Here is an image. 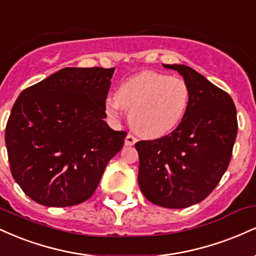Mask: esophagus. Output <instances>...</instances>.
I'll list each match as a JSON object with an SVG mask.
<instances>
[{
  "label": "esophagus",
  "mask_w": 256,
  "mask_h": 256,
  "mask_svg": "<svg viewBox=\"0 0 256 256\" xmlns=\"http://www.w3.org/2000/svg\"><path fill=\"white\" fill-rule=\"evenodd\" d=\"M136 142H137V138L132 136V134H128L125 138V146H134Z\"/></svg>",
  "instance_id": "esophagus-1"
}]
</instances>
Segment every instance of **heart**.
<instances>
[{
    "label": "heart",
    "mask_w": 256,
    "mask_h": 256,
    "mask_svg": "<svg viewBox=\"0 0 256 256\" xmlns=\"http://www.w3.org/2000/svg\"><path fill=\"white\" fill-rule=\"evenodd\" d=\"M190 88L183 78L144 71L119 85L116 98H108L104 110L116 116L120 108L128 112V122L140 136L160 138L174 130L186 114Z\"/></svg>",
    "instance_id": "obj_1"
}]
</instances>
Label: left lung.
<instances>
[{
	"label": "left lung",
	"mask_w": 256,
	"mask_h": 256,
	"mask_svg": "<svg viewBox=\"0 0 256 256\" xmlns=\"http://www.w3.org/2000/svg\"><path fill=\"white\" fill-rule=\"evenodd\" d=\"M164 67L177 71L189 85V108L171 134L134 144L138 185L152 204L178 210L201 202L218 185L230 164L238 126L228 92L189 66Z\"/></svg>",
	"instance_id": "8db88e82"
}]
</instances>
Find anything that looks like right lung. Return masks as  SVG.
I'll use <instances>...</instances> for the list:
<instances>
[{"label":"right lung","mask_w":256,"mask_h":256,"mask_svg":"<svg viewBox=\"0 0 256 256\" xmlns=\"http://www.w3.org/2000/svg\"><path fill=\"white\" fill-rule=\"evenodd\" d=\"M116 68L66 67L22 91L6 126L13 178L28 198L68 207L95 192L126 132L104 122Z\"/></svg>","instance_id":"add662e5"}]
</instances>
